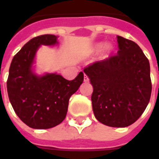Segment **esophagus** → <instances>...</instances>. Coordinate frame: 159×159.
<instances>
[{
    "instance_id": "obj_1",
    "label": "esophagus",
    "mask_w": 159,
    "mask_h": 159,
    "mask_svg": "<svg viewBox=\"0 0 159 159\" xmlns=\"http://www.w3.org/2000/svg\"><path fill=\"white\" fill-rule=\"evenodd\" d=\"M84 82H85V83H88V82H89V76H87L86 74H84Z\"/></svg>"
}]
</instances>
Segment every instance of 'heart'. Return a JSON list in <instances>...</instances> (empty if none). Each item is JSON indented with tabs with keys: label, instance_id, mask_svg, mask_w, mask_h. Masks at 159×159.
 <instances>
[{
	"label": "heart",
	"instance_id": "b5f03b06",
	"mask_svg": "<svg viewBox=\"0 0 159 159\" xmlns=\"http://www.w3.org/2000/svg\"><path fill=\"white\" fill-rule=\"evenodd\" d=\"M102 47H103V46L102 45H97L96 47H95V48H93V52H97V51H99V50H100V49L102 48Z\"/></svg>",
	"mask_w": 159,
	"mask_h": 159
}]
</instances>
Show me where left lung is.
<instances>
[{"label": "left lung", "instance_id": "8db88e82", "mask_svg": "<svg viewBox=\"0 0 159 159\" xmlns=\"http://www.w3.org/2000/svg\"><path fill=\"white\" fill-rule=\"evenodd\" d=\"M116 55L91 64L83 71L93 91L92 107L105 125L123 128L142 115L152 93L150 64L136 43L117 36Z\"/></svg>", "mask_w": 159, "mask_h": 159}]
</instances>
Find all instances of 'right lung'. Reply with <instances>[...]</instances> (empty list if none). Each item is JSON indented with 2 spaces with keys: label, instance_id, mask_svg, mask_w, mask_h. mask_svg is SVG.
I'll return each mask as SVG.
<instances>
[{
  "label": "right lung",
  "instance_id": "1",
  "mask_svg": "<svg viewBox=\"0 0 159 159\" xmlns=\"http://www.w3.org/2000/svg\"><path fill=\"white\" fill-rule=\"evenodd\" d=\"M56 43L54 35L34 37L14 55L9 68V100L18 117L33 129H46L62 123L70 98L83 82L82 71L71 81L57 74L38 76L33 72L31 66L40 45Z\"/></svg>",
  "mask_w": 159,
  "mask_h": 159
}]
</instances>
